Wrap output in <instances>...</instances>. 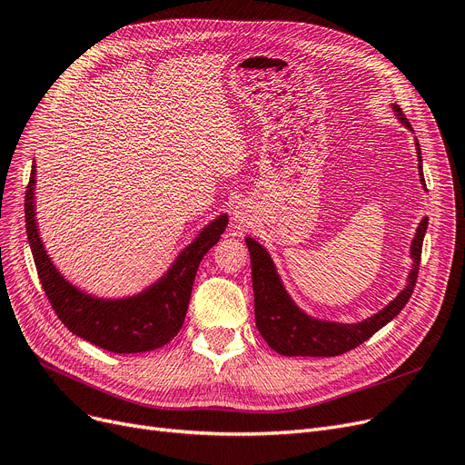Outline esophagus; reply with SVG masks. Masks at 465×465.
I'll use <instances>...</instances> for the list:
<instances>
[{
  "mask_svg": "<svg viewBox=\"0 0 465 465\" xmlns=\"http://www.w3.org/2000/svg\"><path fill=\"white\" fill-rule=\"evenodd\" d=\"M233 220L237 224H245V222H249V205L237 203L233 209Z\"/></svg>",
  "mask_w": 465,
  "mask_h": 465,
  "instance_id": "1",
  "label": "esophagus"
}]
</instances>
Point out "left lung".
I'll use <instances>...</instances> for the list:
<instances>
[{
	"label": "left lung",
	"instance_id": "left-lung-1",
	"mask_svg": "<svg viewBox=\"0 0 465 465\" xmlns=\"http://www.w3.org/2000/svg\"><path fill=\"white\" fill-rule=\"evenodd\" d=\"M393 112L399 115L401 124L411 129L407 115L397 104H391ZM416 152H418V171L421 184L426 186L421 171V152L416 140ZM428 230V216H423L416 235L412 239L411 256L414 260L412 270L409 273L407 287L393 298L390 304L374 313L372 317L361 321V322H331L313 319L302 312L291 296L287 294L285 287L275 272L273 260L270 258L268 251L262 247L258 241L247 237L245 243L251 252V266H252V289H254V319L260 334L264 336L268 346L281 355L287 357H334L346 353L362 341L369 340L374 332H378L383 325H388L397 313L407 306L409 298L416 287L418 270H420V258H421V243L423 235Z\"/></svg>",
	"mask_w": 465,
	"mask_h": 465
}]
</instances>
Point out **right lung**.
I'll return each mask as SVG.
<instances>
[{
  "instance_id": "1",
  "label": "right lung",
  "mask_w": 465,
  "mask_h": 465,
  "mask_svg": "<svg viewBox=\"0 0 465 465\" xmlns=\"http://www.w3.org/2000/svg\"><path fill=\"white\" fill-rule=\"evenodd\" d=\"M35 163L25 195V216L35 270L58 319L79 338L112 353L152 351L171 341L184 325L193 279L207 251L224 233L228 216L222 214L201 230L199 237L178 254L169 272L144 292L131 298H94L66 281L53 266L35 224Z\"/></svg>"
}]
</instances>
